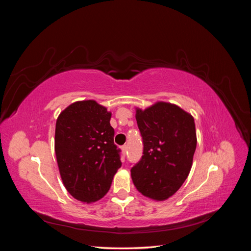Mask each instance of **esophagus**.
Here are the masks:
<instances>
[{"label":"esophagus","mask_w":251,"mask_h":251,"mask_svg":"<svg viewBox=\"0 0 251 251\" xmlns=\"http://www.w3.org/2000/svg\"><path fill=\"white\" fill-rule=\"evenodd\" d=\"M121 151H123V153L125 154L126 151V146H123V147H121Z\"/></svg>","instance_id":"obj_1"}]
</instances>
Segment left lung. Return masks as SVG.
Here are the masks:
<instances>
[{
    "instance_id": "1",
    "label": "left lung",
    "mask_w": 251,
    "mask_h": 251,
    "mask_svg": "<svg viewBox=\"0 0 251 251\" xmlns=\"http://www.w3.org/2000/svg\"><path fill=\"white\" fill-rule=\"evenodd\" d=\"M136 120L143 140L141 160L131 170L133 183L155 201L169 199L184 183L197 147L194 117L178 105L157 101Z\"/></svg>"
}]
</instances>
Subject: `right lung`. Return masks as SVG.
Returning a JSON list of instances; mask_svg holds the SVG:
<instances>
[{
    "label": "right lung",
    "mask_w": 251,
    "mask_h": 251,
    "mask_svg": "<svg viewBox=\"0 0 251 251\" xmlns=\"http://www.w3.org/2000/svg\"><path fill=\"white\" fill-rule=\"evenodd\" d=\"M111 116L107 108L90 100L68 105L56 120L54 151L60 177L69 194L83 203L100 200L121 166Z\"/></svg>",
    "instance_id": "1"
}]
</instances>
